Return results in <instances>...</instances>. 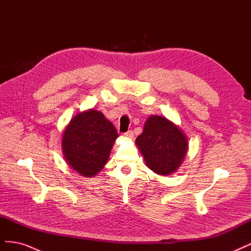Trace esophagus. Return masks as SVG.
<instances>
[{"mask_svg":"<svg viewBox=\"0 0 251 251\" xmlns=\"http://www.w3.org/2000/svg\"><path fill=\"white\" fill-rule=\"evenodd\" d=\"M124 136L126 138L132 139V138H134V133H133V131H127V132L124 133Z\"/></svg>","mask_w":251,"mask_h":251,"instance_id":"esophagus-1","label":"esophagus"}]
</instances>
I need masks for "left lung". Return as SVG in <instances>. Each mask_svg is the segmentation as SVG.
<instances>
[{
	"label": "left lung",
	"mask_w": 251,
	"mask_h": 251,
	"mask_svg": "<svg viewBox=\"0 0 251 251\" xmlns=\"http://www.w3.org/2000/svg\"><path fill=\"white\" fill-rule=\"evenodd\" d=\"M150 170L158 175L177 171L187 151V139L180 128L165 117L151 116L136 138Z\"/></svg>",
	"instance_id": "1"
}]
</instances>
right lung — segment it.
<instances>
[{
    "label": "right lung",
    "instance_id": "right-lung-1",
    "mask_svg": "<svg viewBox=\"0 0 251 251\" xmlns=\"http://www.w3.org/2000/svg\"><path fill=\"white\" fill-rule=\"evenodd\" d=\"M118 133L101 112L89 110L75 116L63 135L66 161L81 176L100 173L107 163Z\"/></svg>",
    "mask_w": 251,
    "mask_h": 251
}]
</instances>
